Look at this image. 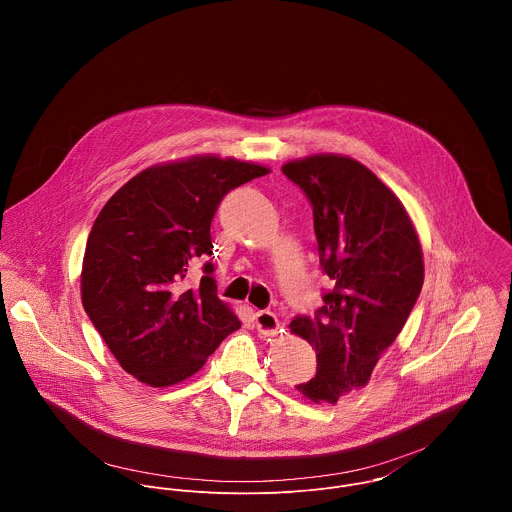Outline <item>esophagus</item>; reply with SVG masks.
Masks as SVG:
<instances>
[{"instance_id": "esophagus-1", "label": "esophagus", "mask_w": 512, "mask_h": 512, "mask_svg": "<svg viewBox=\"0 0 512 512\" xmlns=\"http://www.w3.org/2000/svg\"><path fill=\"white\" fill-rule=\"evenodd\" d=\"M254 320H256L258 332L264 334V336H274V334H278V330H280V320H278V316H276L274 312H270V310H258V312L254 314Z\"/></svg>"}]
</instances>
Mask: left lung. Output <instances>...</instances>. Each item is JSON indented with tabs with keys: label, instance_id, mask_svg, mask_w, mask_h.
Instances as JSON below:
<instances>
[{
	"label": "left lung",
	"instance_id": "1",
	"mask_svg": "<svg viewBox=\"0 0 512 512\" xmlns=\"http://www.w3.org/2000/svg\"><path fill=\"white\" fill-rule=\"evenodd\" d=\"M308 198L322 272L334 288L294 334L316 350V374L296 388L336 404L360 388L396 340L424 282L422 250L400 200L360 162L320 154L282 166Z\"/></svg>",
	"mask_w": 512,
	"mask_h": 512
}]
</instances>
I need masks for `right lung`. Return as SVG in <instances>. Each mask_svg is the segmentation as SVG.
<instances>
[{"label": "right lung", "mask_w": 512, "mask_h": 512, "mask_svg": "<svg viewBox=\"0 0 512 512\" xmlns=\"http://www.w3.org/2000/svg\"><path fill=\"white\" fill-rule=\"evenodd\" d=\"M268 168L216 156L154 166L98 214L82 266V302L122 368L150 386L198 372L240 320L218 298L210 224L222 198ZM204 261L201 284L183 280Z\"/></svg>", "instance_id": "add662e5"}]
</instances>
